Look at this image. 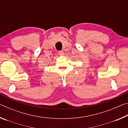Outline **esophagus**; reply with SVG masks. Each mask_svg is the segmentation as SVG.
Instances as JSON below:
<instances>
[{
  "instance_id": "esophagus-1",
  "label": "esophagus",
  "mask_w": 128,
  "mask_h": 128,
  "mask_svg": "<svg viewBox=\"0 0 128 128\" xmlns=\"http://www.w3.org/2000/svg\"><path fill=\"white\" fill-rule=\"evenodd\" d=\"M58 53H59V54L60 55H64V52L63 51H60L58 52Z\"/></svg>"
}]
</instances>
